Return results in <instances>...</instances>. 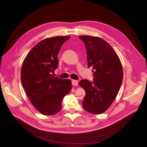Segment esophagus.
Masks as SVG:
<instances>
[{
	"label": "esophagus",
	"instance_id": "1",
	"mask_svg": "<svg viewBox=\"0 0 147 147\" xmlns=\"http://www.w3.org/2000/svg\"><path fill=\"white\" fill-rule=\"evenodd\" d=\"M72 83L73 86H77L78 85V81L77 80H72Z\"/></svg>",
	"mask_w": 147,
	"mask_h": 147
}]
</instances>
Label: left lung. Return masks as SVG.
I'll return each instance as SVG.
<instances>
[{
	"instance_id": "left-lung-1",
	"label": "left lung",
	"mask_w": 147,
	"mask_h": 147,
	"mask_svg": "<svg viewBox=\"0 0 147 147\" xmlns=\"http://www.w3.org/2000/svg\"><path fill=\"white\" fill-rule=\"evenodd\" d=\"M79 38L86 48L88 67H92L93 83L82 80L79 85L86 92L82 104L91 114L104 113L118 94L123 78V67L116 53L102 38L81 35Z\"/></svg>"
}]
</instances>
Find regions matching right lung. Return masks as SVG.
Segmentation results:
<instances>
[{
	"label": "right lung",
	"mask_w": 147,
	"mask_h": 147,
	"mask_svg": "<svg viewBox=\"0 0 147 147\" xmlns=\"http://www.w3.org/2000/svg\"><path fill=\"white\" fill-rule=\"evenodd\" d=\"M69 36L47 38L36 44L23 61L21 80L31 103L42 115H53L61 110L62 101L72 90L69 79L54 77L57 55Z\"/></svg>",
	"instance_id": "1"
}]
</instances>
